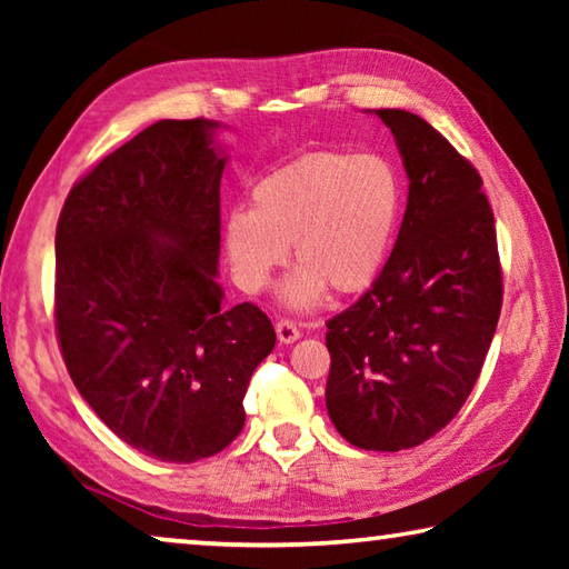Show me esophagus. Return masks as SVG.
I'll list each match as a JSON object with an SVG mask.
<instances>
[{
  "label": "esophagus",
  "mask_w": 569,
  "mask_h": 569,
  "mask_svg": "<svg viewBox=\"0 0 569 569\" xmlns=\"http://www.w3.org/2000/svg\"><path fill=\"white\" fill-rule=\"evenodd\" d=\"M276 333H278V341L281 343H293L301 339V331H298V326L288 319H281L276 323Z\"/></svg>",
  "instance_id": "1"
}]
</instances>
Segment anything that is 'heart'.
I'll return each instance as SVG.
<instances>
[{"instance_id":"heart-1","label":"heart","mask_w":569,"mask_h":569,"mask_svg":"<svg viewBox=\"0 0 569 569\" xmlns=\"http://www.w3.org/2000/svg\"><path fill=\"white\" fill-rule=\"evenodd\" d=\"M401 206L399 172L387 158L306 152L256 182L250 210L226 216L230 273L246 293H261L291 246L298 268L281 288L288 308H316L329 288L361 293L387 266Z\"/></svg>"}]
</instances>
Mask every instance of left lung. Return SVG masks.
I'll return each instance as SVG.
<instances>
[{
	"mask_svg": "<svg viewBox=\"0 0 569 569\" xmlns=\"http://www.w3.org/2000/svg\"><path fill=\"white\" fill-rule=\"evenodd\" d=\"M397 140L407 210L387 266L326 323V409L359 449L399 451L457 417L502 308L497 230L479 172L427 120L373 110Z\"/></svg>",
	"mask_w": 569,
	"mask_h": 569,
	"instance_id": "obj_1",
	"label": "left lung"
}]
</instances>
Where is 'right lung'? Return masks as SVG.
<instances>
[{
    "instance_id": "1",
    "label": "right lung",
    "mask_w": 569,
    "mask_h": 569,
    "mask_svg": "<svg viewBox=\"0 0 569 569\" xmlns=\"http://www.w3.org/2000/svg\"><path fill=\"white\" fill-rule=\"evenodd\" d=\"M216 120H160L70 190L57 223L54 323L67 371L124 445L160 461L213 457L276 346L253 303L218 283Z\"/></svg>"
}]
</instances>
